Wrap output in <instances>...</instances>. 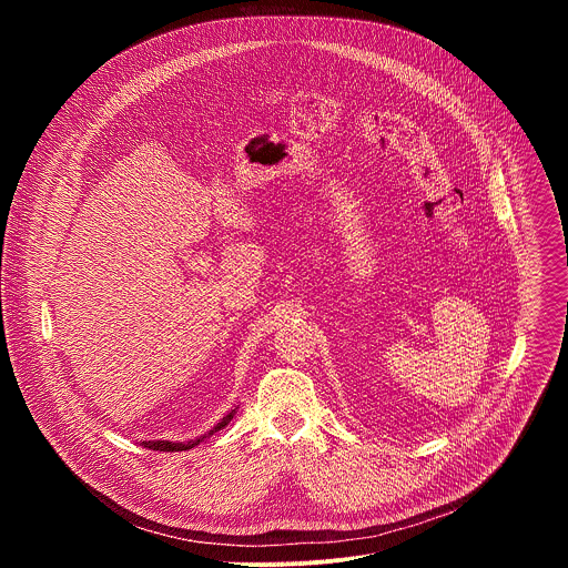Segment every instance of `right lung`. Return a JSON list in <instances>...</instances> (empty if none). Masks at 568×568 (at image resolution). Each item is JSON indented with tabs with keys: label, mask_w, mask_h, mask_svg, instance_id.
<instances>
[{
	"label": "right lung",
	"mask_w": 568,
	"mask_h": 568,
	"mask_svg": "<svg viewBox=\"0 0 568 568\" xmlns=\"http://www.w3.org/2000/svg\"><path fill=\"white\" fill-rule=\"evenodd\" d=\"M237 409V407H235ZM235 409H231L213 429H209L204 436H200V438H193V440H189V443H171V440H143L141 445L143 447H148V449H154V452H186V449H193V447H197L200 443H204L206 438H211L215 432H220V429H224L231 420H233V416H235Z\"/></svg>",
	"instance_id": "obj_1"
}]
</instances>
